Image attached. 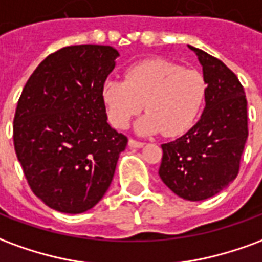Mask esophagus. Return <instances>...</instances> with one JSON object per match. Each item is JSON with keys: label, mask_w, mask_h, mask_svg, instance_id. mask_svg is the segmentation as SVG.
Instances as JSON below:
<instances>
[{"label": "esophagus", "mask_w": 262, "mask_h": 262, "mask_svg": "<svg viewBox=\"0 0 262 262\" xmlns=\"http://www.w3.org/2000/svg\"><path fill=\"white\" fill-rule=\"evenodd\" d=\"M144 146L143 142H137V140H133V139H129V147L132 148H140Z\"/></svg>", "instance_id": "obj_1"}]
</instances>
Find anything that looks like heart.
Segmentation results:
<instances>
[{
    "mask_svg": "<svg viewBox=\"0 0 262 262\" xmlns=\"http://www.w3.org/2000/svg\"><path fill=\"white\" fill-rule=\"evenodd\" d=\"M206 95V82L196 70L163 59L143 60L129 66L125 81L106 80L101 90L109 122L126 129L144 106L137 120L139 135H182L193 125Z\"/></svg>",
    "mask_w": 262,
    "mask_h": 262,
    "instance_id": "heart-1",
    "label": "heart"
}]
</instances>
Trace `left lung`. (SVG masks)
Instances as JSON below:
<instances>
[{
	"instance_id": "obj_1",
	"label": "left lung",
	"mask_w": 262,
	"mask_h": 262,
	"mask_svg": "<svg viewBox=\"0 0 262 262\" xmlns=\"http://www.w3.org/2000/svg\"><path fill=\"white\" fill-rule=\"evenodd\" d=\"M196 54L206 82L201 119L174 142L161 144L159 176L187 201H205L234 181L248 137L247 99L236 74L213 56L187 45Z\"/></svg>"
}]
</instances>
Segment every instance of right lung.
Segmentation results:
<instances>
[{"label": "right lung", "instance_id": "add662e5", "mask_svg": "<svg viewBox=\"0 0 262 262\" xmlns=\"http://www.w3.org/2000/svg\"><path fill=\"white\" fill-rule=\"evenodd\" d=\"M111 46L78 45L43 60L20 94L14 144L32 191L77 214L97 205L114 178L127 137L108 123L101 90L116 66Z\"/></svg>", "mask_w": 262, "mask_h": 262}]
</instances>
